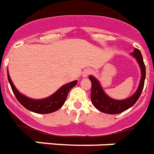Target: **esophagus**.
<instances>
[{"instance_id": "34e87169", "label": "esophagus", "mask_w": 154, "mask_h": 154, "mask_svg": "<svg viewBox=\"0 0 154 154\" xmlns=\"http://www.w3.org/2000/svg\"><path fill=\"white\" fill-rule=\"evenodd\" d=\"M90 73H91V70H90V69H85V70L83 71V72H82V77H87Z\"/></svg>"}]
</instances>
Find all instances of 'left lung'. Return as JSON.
I'll list each match as a JSON object with an SVG mask.
<instances>
[{"label": "left lung", "mask_w": 154, "mask_h": 154, "mask_svg": "<svg viewBox=\"0 0 154 154\" xmlns=\"http://www.w3.org/2000/svg\"><path fill=\"white\" fill-rule=\"evenodd\" d=\"M131 54L133 57L137 59V62L139 64L140 71H141V77H140L137 90L133 95L129 97L128 98H126L124 100H116V99L110 98L103 91V88L98 80L93 76L89 77V79L91 82V94H90L91 102L93 105L94 106L98 111H102L103 113L111 114V115L122 113L123 111L132 107L140 98L143 88H144V84H145V73H146L145 65L143 60L142 55L139 49L135 48L134 51Z\"/></svg>", "instance_id": "1"}]
</instances>
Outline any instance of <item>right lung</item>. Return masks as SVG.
I'll use <instances>...</instances> for the list:
<instances>
[{
	"label": "right lung",
	"mask_w": 154,
	"mask_h": 154,
	"mask_svg": "<svg viewBox=\"0 0 154 154\" xmlns=\"http://www.w3.org/2000/svg\"><path fill=\"white\" fill-rule=\"evenodd\" d=\"M7 74H8V80H9L12 90L14 94L17 101L25 108L38 114L52 113L54 111L59 110L62 106L64 105L69 90L77 85V81L69 82L66 85H63L62 87L60 88L54 94H52L48 98L36 100V99H31V98H27L22 94H20L19 91L15 88L14 85L13 84V82L10 79V77H9V72H7Z\"/></svg>",
	"instance_id": "obj_1"
}]
</instances>
